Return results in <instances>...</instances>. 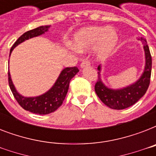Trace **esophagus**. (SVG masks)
<instances>
[{
	"label": "esophagus",
	"mask_w": 156,
	"mask_h": 156,
	"mask_svg": "<svg viewBox=\"0 0 156 156\" xmlns=\"http://www.w3.org/2000/svg\"><path fill=\"white\" fill-rule=\"evenodd\" d=\"M90 66V61H87V60H83V61H82V63H81L80 66L81 68H85V67H88V66Z\"/></svg>",
	"instance_id": "esophagus-1"
}]
</instances>
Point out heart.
Masks as SVG:
<instances>
[{
	"label": "heart",
	"instance_id": "heart-1",
	"mask_svg": "<svg viewBox=\"0 0 156 156\" xmlns=\"http://www.w3.org/2000/svg\"><path fill=\"white\" fill-rule=\"evenodd\" d=\"M118 41L116 30L103 27H88L78 30L73 36V47L83 52L95 47L99 59H105L111 54Z\"/></svg>",
	"mask_w": 156,
	"mask_h": 156
}]
</instances>
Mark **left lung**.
Instances as JSON below:
<instances>
[{
  "instance_id": "8db88e82",
  "label": "left lung",
  "mask_w": 156,
  "mask_h": 156,
  "mask_svg": "<svg viewBox=\"0 0 156 156\" xmlns=\"http://www.w3.org/2000/svg\"><path fill=\"white\" fill-rule=\"evenodd\" d=\"M139 40L143 44L146 63L143 74L135 83L121 89H111L103 83L100 77L101 66H98L99 72L97 83L95 86V93L100 100L110 108L116 110L127 108L138 102L147 90L150 84L152 61L146 39L141 37Z\"/></svg>"
}]
</instances>
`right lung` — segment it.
<instances>
[{"label":"right lung","instance_id":"right-lung-1","mask_svg":"<svg viewBox=\"0 0 156 156\" xmlns=\"http://www.w3.org/2000/svg\"><path fill=\"white\" fill-rule=\"evenodd\" d=\"M49 27L50 26H42V27H39L24 33L18 38L17 41L12 46L10 52H9V56L16 46L20 44L21 43L24 42L25 40L44 34L46 31L48 30ZM78 71L79 70L77 67H67L64 69L61 72L58 78L56 79V83H54L52 88L44 94L39 95V96H35V97H25L17 91L11 79L9 71L8 72L9 85L13 96L23 108L33 113L46 115V114L55 112L62 104L66 96V94L68 92L71 78H73Z\"/></svg>","mask_w":156,"mask_h":156}]
</instances>
